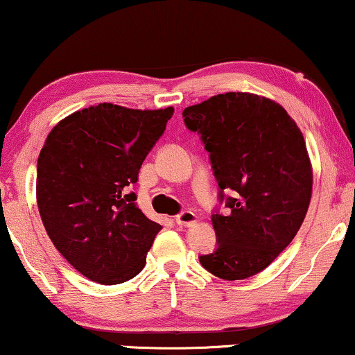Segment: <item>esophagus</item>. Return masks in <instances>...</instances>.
<instances>
[{"instance_id":"obj_1","label":"esophagus","mask_w":355,"mask_h":355,"mask_svg":"<svg viewBox=\"0 0 355 355\" xmlns=\"http://www.w3.org/2000/svg\"><path fill=\"white\" fill-rule=\"evenodd\" d=\"M197 215L193 211H182L176 216V223L179 226H193L197 223Z\"/></svg>"}]
</instances>
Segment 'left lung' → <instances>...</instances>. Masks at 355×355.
Segmentation results:
<instances>
[{
	"label": "left lung",
	"instance_id": "1",
	"mask_svg": "<svg viewBox=\"0 0 355 355\" xmlns=\"http://www.w3.org/2000/svg\"><path fill=\"white\" fill-rule=\"evenodd\" d=\"M182 116L210 153L221 200L234 192L225 215H211L218 249L200 263L221 279L250 278L293 242L307 215L313 173L304 135L279 103L249 92L215 95Z\"/></svg>",
	"mask_w": 355,
	"mask_h": 355
}]
</instances>
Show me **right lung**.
Masks as SVG:
<instances>
[{"instance_id":"obj_1","label":"right lung","mask_w":355,"mask_h":355,"mask_svg":"<svg viewBox=\"0 0 355 355\" xmlns=\"http://www.w3.org/2000/svg\"><path fill=\"white\" fill-rule=\"evenodd\" d=\"M173 113L100 103L48 134L37 163L38 211L53 245L85 278L119 284L147 263L162 226L129 189Z\"/></svg>"}]
</instances>
